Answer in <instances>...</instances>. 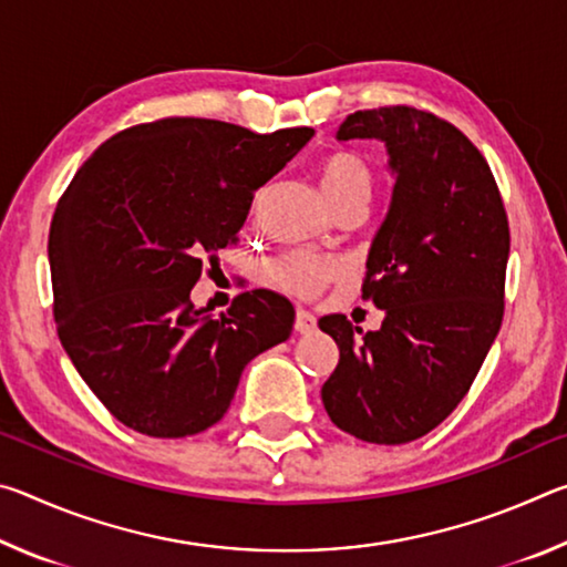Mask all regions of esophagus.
<instances>
[{"instance_id": "esophagus-1", "label": "esophagus", "mask_w": 567, "mask_h": 567, "mask_svg": "<svg viewBox=\"0 0 567 567\" xmlns=\"http://www.w3.org/2000/svg\"><path fill=\"white\" fill-rule=\"evenodd\" d=\"M315 330H318V320H315V315L305 312V310H297V315H295V332L310 334Z\"/></svg>"}]
</instances>
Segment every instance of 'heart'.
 <instances>
[{
  "instance_id": "b5f03b06",
  "label": "heart",
  "mask_w": 567,
  "mask_h": 567,
  "mask_svg": "<svg viewBox=\"0 0 567 567\" xmlns=\"http://www.w3.org/2000/svg\"><path fill=\"white\" fill-rule=\"evenodd\" d=\"M320 189L332 213H338L348 203H368L375 185L370 162L358 152H334L322 162L318 169ZM348 275V265L330 257L310 252H290L275 260L270 267L272 282L280 290L290 292L302 300L322 295V290Z\"/></svg>"
}]
</instances>
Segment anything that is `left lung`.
I'll return each instance as SVG.
<instances>
[{"label": "left lung", "mask_w": 567, "mask_h": 567, "mask_svg": "<svg viewBox=\"0 0 567 567\" xmlns=\"http://www.w3.org/2000/svg\"><path fill=\"white\" fill-rule=\"evenodd\" d=\"M354 137L385 142L395 172L362 280L385 320L378 332L320 320L340 348L322 405L344 433L402 445L460 405L501 332L511 227L491 167L455 124L392 104L350 114L338 140Z\"/></svg>", "instance_id": "obj_1"}]
</instances>
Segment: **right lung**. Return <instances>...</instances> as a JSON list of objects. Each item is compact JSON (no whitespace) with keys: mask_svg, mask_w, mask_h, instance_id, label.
<instances>
[{"mask_svg":"<svg viewBox=\"0 0 567 567\" xmlns=\"http://www.w3.org/2000/svg\"><path fill=\"white\" fill-rule=\"evenodd\" d=\"M315 130L257 134L165 117L114 134L76 172L50 227L54 322L72 364L122 425L187 437L223 420L245 364L285 342L295 307L270 290L227 312L189 292L237 245L255 189Z\"/></svg>","mask_w":567,"mask_h":567,"instance_id":"add662e5","label":"right lung"}]
</instances>
